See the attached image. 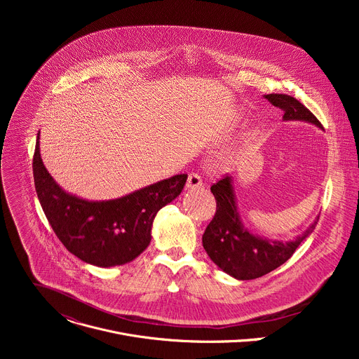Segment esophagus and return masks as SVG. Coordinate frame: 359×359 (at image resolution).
I'll use <instances>...</instances> for the list:
<instances>
[{
	"label": "esophagus",
	"instance_id": "34e87169",
	"mask_svg": "<svg viewBox=\"0 0 359 359\" xmlns=\"http://www.w3.org/2000/svg\"><path fill=\"white\" fill-rule=\"evenodd\" d=\"M203 186L201 177L197 173H190L187 177V183H186V189L187 190H194V189H200Z\"/></svg>",
	"mask_w": 359,
	"mask_h": 359
}]
</instances>
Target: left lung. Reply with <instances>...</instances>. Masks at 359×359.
Here are the masks:
<instances>
[{"instance_id": "obj_1", "label": "left lung", "mask_w": 359, "mask_h": 359, "mask_svg": "<svg viewBox=\"0 0 359 359\" xmlns=\"http://www.w3.org/2000/svg\"><path fill=\"white\" fill-rule=\"evenodd\" d=\"M264 97L271 105L284 111V122L301 121L323 129L317 118L295 97L283 93H270ZM210 190L217 208L213 220L204 230L203 247L220 270L237 280L259 278L284 264L297 247L314 231L320 219L317 216L314 223L292 240H271L251 233L244 226L238 213L231 176L219 180Z\"/></svg>"}]
</instances>
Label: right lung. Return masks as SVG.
<instances>
[{"instance_id":"obj_1","label":"right lung","mask_w":359,"mask_h":359,"mask_svg":"<svg viewBox=\"0 0 359 359\" xmlns=\"http://www.w3.org/2000/svg\"><path fill=\"white\" fill-rule=\"evenodd\" d=\"M34 182L42 210L61 243L82 262L96 267L123 266L151 240L158 212L183 190L187 175H176L118 198L86 200L65 191L34 153Z\"/></svg>"}]
</instances>
